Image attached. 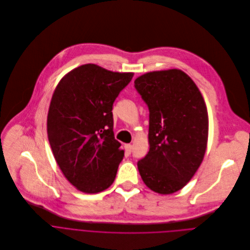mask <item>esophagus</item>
I'll use <instances>...</instances> for the list:
<instances>
[{
	"label": "esophagus",
	"mask_w": 250,
	"mask_h": 250,
	"mask_svg": "<svg viewBox=\"0 0 250 250\" xmlns=\"http://www.w3.org/2000/svg\"><path fill=\"white\" fill-rule=\"evenodd\" d=\"M125 152L127 154L131 153V150H132V145L131 144H125Z\"/></svg>",
	"instance_id": "obj_1"
}]
</instances>
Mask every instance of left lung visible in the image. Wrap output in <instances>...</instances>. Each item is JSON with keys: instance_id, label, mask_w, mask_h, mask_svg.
I'll return each instance as SVG.
<instances>
[{"instance_id": "left-lung-1", "label": "left lung", "mask_w": 250, "mask_h": 250, "mask_svg": "<svg viewBox=\"0 0 250 250\" xmlns=\"http://www.w3.org/2000/svg\"><path fill=\"white\" fill-rule=\"evenodd\" d=\"M134 87L149 108V152L137 162L143 183L159 194L188 185L201 165L208 142L205 101L194 81L173 68L146 72Z\"/></svg>"}]
</instances>
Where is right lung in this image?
Wrapping results in <instances>:
<instances>
[{"label": "right lung", "instance_id": "1", "mask_svg": "<svg viewBox=\"0 0 250 250\" xmlns=\"http://www.w3.org/2000/svg\"><path fill=\"white\" fill-rule=\"evenodd\" d=\"M132 76L86 63L67 72L53 93L48 139L62 173L82 192H101L115 181L125 151L114 136L113 104Z\"/></svg>", "mask_w": 250, "mask_h": 250}]
</instances>
